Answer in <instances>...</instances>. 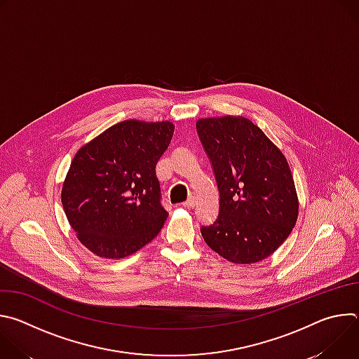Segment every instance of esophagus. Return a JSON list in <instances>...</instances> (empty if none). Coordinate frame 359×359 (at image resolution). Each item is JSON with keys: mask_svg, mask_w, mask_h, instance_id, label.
Here are the masks:
<instances>
[{"mask_svg": "<svg viewBox=\"0 0 359 359\" xmlns=\"http://www.w3.org/2000/svg\"><path fill=\"white\" fill-rule=\"evenodd\" d=\"M194 206H196V198L194 197H190L187 201L183 203V208H186V209H193Z\"/></svg>", "mask_w": 359, "mask_h": 359, "instance_id": "34e87169", "label": "esophagus"}]
</instances>
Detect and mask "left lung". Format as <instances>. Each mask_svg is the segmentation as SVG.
Wrapping results in <instances>:
<instances>
[{
  "mask_svg": "<svg viewBox=\"0 0 359 359\" xmlns=\"http://www.w3.org/2000/svg\"><path fill=\"white\" fill-rule=\"evenodd\" d=\"M196 129L220 193L216 222L200 229L204 241L234 264L263 262L287 240L298 217V196L285 156L243 116L201 118Z\"/></svg>",
  "mask_w": 359,
  "mask_h": 359,
  "instance_id": "1",
  "label": "left lung"
}]
</instances>
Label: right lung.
<instances>
[{
	"label": "right lung",
	"mask_w": 359,
	"mask_h": 359,
	"mask_svg": "<svg viewBox=\"0 0 359 359\" xmlns=\"http://www.w3.org/2000/svg\"><path fill=\"white\" fill-rule=\"evenodd\" d=\"M175 132L169 121L119 122L71 162L61 201L78 240L102 259H123L155 238L168 212L156 163Z\"/></svg>",
	"instance_id": "1"
}]
</instances>
